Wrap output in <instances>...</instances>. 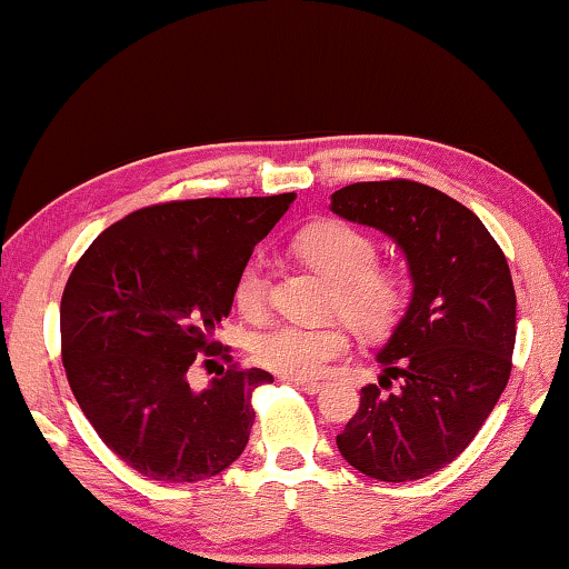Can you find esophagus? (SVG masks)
Listing matches in <instances>:
<instances>
[{"label":"esophagus","instance_id":"esophagus-1","mask_svg":"<svg viewBox=\"0 0 569 569\" xmlns=\"http://www.w3.org/2000/svg\"><path fill=\"white\" fill-rule=\"evenodd\" d=\"M286 381H291L293 387H299L301 391H307V395H317V391H322V387H325L322 381H315V379H293V376H288Z\"/></svg>","mask_w":569,"mask_h":569}]
</instances>
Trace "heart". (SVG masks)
<instances>
[{"label":"heart","instance_id":"obj_1","mask_svg":"<svg viewBox=\"0 0 569 569\" xmlns=\"http://www.w3.org/2000/svg\"><path fill=\"white\" fill-rule=\"evenodd\" d=\"M299 250L319 273L335 281V303L363 332H381L402 309L407 283L391 268L376 266V242L346 221H322L299 237ZM242 315L260 317L268 303V278L260 260L244 266L234 286ZM340 325H276L254 338V358L270 371L311 379L348 353Z\"/></svg>","mask_w":569,"mask_h":569}]
</instances>
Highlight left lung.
<instances>
[{
  "instance_id": "obj_1",
  "label": "left lung",
  "mask_w": 569,
  "mask_h": 569,
  "mask_svg": "<svg viewBox=\"0 0 569 569\" xmlns=\"http://www.w3.org/2000/svg\"><path fill=\"white\" fill-rule=\"evenodd\" d=\"M330 208L395 239L412 278L410 307L376 356L381 379L361 389L338 448L366 477L412 482L451 463L506 389L513 278L485 223L422 182H353L332 193Z\"/></svg>"
}]
</instances>
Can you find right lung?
<instances>
[{
	"label": "right lung",
	"mask_w": 569,
	"mask_h": 569,
	"mask_svg": "<svg viewBox=\"0 0 569 569\" xmlns=\"http://www.w3.org/2000/svg\"><path fill=\"white\" fill-rule=\"evenodd\" d=\"M198 198L139 208L108 227L61 296V361L84 418L118 459L157 482H201L239 459L254 422L262 368L188 381L213 353L254 244L293 203ZM206 366L211 361H203Z\"/></svg>",
	"instance_id": "1"
}]
</instances>
